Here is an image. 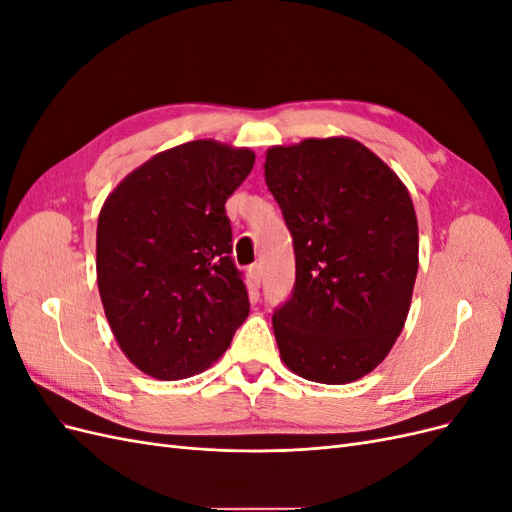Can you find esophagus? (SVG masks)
<instances>
[{"mask_svg": "<svg viewBox=\"0 0 512 512\" xmlns=\"http://www.w3.org/2000/svg\"><path fill=\"white\" fill-rule=\"evenodd\" d=\"M247 275H250L252 284L258 288L260 282H262V265H260V262H256V265H252L250 269H247Z\"/></svg>", "mask_w": 512, "mask_h": 512, "instance_id": "obj_1", "label": "esophagus"}]
</instances>
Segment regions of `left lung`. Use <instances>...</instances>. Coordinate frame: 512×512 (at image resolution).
Listing matches in <instances>:
<instances>
[{
    "label": "left lung",
    "instance_id": "1",
    "mask_svg": "<svg viewBox=\"0 0 512 512\" xmlns=\"http://www.w3.org/2000/svg\"><path fill=\"white\" fill-rule=\"evenodd\" d=\"M265 181L297 265L273 312L282 361L312 382L359 380L389 354L412 301L418 224L406 185L352 138L271 147Z\"/></svg>",
    "mask_w": 512,
    "mask_h": 512
}]
</instances>
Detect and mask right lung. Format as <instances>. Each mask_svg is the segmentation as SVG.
Listing matches in <instances>:
<instances>
[{
  "instance_id": "add662e5",
  "label": "right lung",
  "mask_w": 512,
  "mask_h": 512,
  "mask_svg": "<svg viewBox=\"0 0 512 512\" xmlns=\"http://www.w3.org/2000/svg\"><path fill=\"white\" fill-rule=\"evenodd\" d=\"M254 158L215 141L179 145L130 173L100 211L104 314L121 350L153 378L207 369L250 314L224 205Z\"/></svg>"
}]
</instances>
